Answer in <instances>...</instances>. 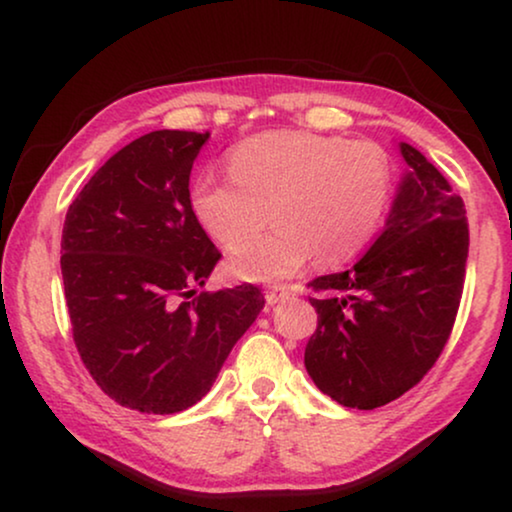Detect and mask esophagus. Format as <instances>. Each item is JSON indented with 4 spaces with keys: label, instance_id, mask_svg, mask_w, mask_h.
<instances>
[{
    "label": "esophagus",
    "instance_id": "1",
    "mask_svg": "<svg viewBox=\"0 0 512 512\" xmlns=\"http://www.w3.org/2000/svg\"><path fill=\"white\" fill-rule=\"evenodd\" d=\"M289 296H291L289 286H284V284H272V286H268V289H265V300H268L270 305L279 303V300H286Z\"/></svg>",
    "mask_w": 512,
    "mask_h": 512
}]
</instances>
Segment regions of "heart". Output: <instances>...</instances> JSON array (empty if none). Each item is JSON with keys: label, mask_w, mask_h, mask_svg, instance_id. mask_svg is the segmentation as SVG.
Listing matches in <instances>:
<instances>
[{"label": "heart", "mask_w": 512, "mask_h": 512, "mask_svg": "<svg viewBox=\"0 0 512 512\" xmlns=\"http://www.w3.org/2000/svg\"><path fill=\"white\" fill-rule=\"evenodd\" d=\"M230 177L202 174L191 207L226 251L261 233L254 247L230 258L242 279L289 277L314 254L333 265L366 247L391 195V165L380 146L307 130H272L244 139L228 156Z\"/></svg>", "instance_id": "obj_1"}]
</instances>
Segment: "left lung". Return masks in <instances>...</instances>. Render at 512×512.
I'll return each mask as SVG.
<instances>
[{
    "instance_id": "1",
    "label": "left lung",
    "mask_w": 512,
    "mask_h": 512,
    "mask_svg": "<svg viewBox=\"0 0 512 512\" xmlns=\"http://www.w3.org/2000/svg\"><path fill=\"white\" fill-rule=\"evenodd\" d=\"M401 153L410 170L377 240L354 268L307 284L319 296L305 368L345 408H380L415 387L450 340L464 291V200L415 146L401 142Z\"/></svg>"
}]
</instances>
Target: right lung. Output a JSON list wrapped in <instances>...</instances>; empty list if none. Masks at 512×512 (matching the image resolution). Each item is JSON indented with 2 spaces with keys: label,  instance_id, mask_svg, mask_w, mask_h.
<instances>
[{
  "label": "right lung",
  "instance_id": "add662e5",
  "mask_svg": "<svg viewBox=\"0 0 512 512\" xmlns=\"http://www.w3.org/2000/svg\"><path fill=\"white\" fill-rule=\"evenodd\" d=\"M207 139L156 130L123 146L76 195L62 228V282L83 366L109 398L149 415L198 403L265 305L254 284L195 291L221 258L188 191Z\"/></svg>",
  "mask_w": 512,
  "mask_h": 512
}]
</instances>
